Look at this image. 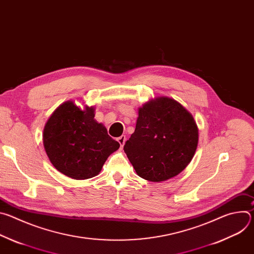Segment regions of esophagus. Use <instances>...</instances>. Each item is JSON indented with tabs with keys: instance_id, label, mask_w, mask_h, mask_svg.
Masks as SVG:
<instances>
[{
	"instance_id": "34e87169",
	"label": "esophagus",
	"mask_w": 254,
	"mask_h": 254,
	"mask_svg": "<svg viewBox=\"0 0 254 254\" xmlns=\"http://www.w3.org/2000/svg\"><path fill=\"white\" fill-rule=\"evenodd\" d=\"M126 135H122V136H120V137H118V141L120 142V144H121V148H123L124 147V144H125V142H126Z\"/></svg>"
}]
</instances>
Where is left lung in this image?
<instances>
[{"instance_id":"obj_1","label":"left lung","mask_w":254,"mask_h":254,"mask_svg":"<svg viewBox=\"0 0 254 254\" xmlns=\"http://www.w3.org/2000/svg\"><path fill=\"white\" fill-rule=\"evenodd\" d=\"M198 136L193 116L175 99L161 96L138 108L134 132L124 150L140 178L163 182L189 165Z\"/></svg>"}]
</instances>
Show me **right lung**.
I'll return each mask as SVG.
<instances>
[{
  "label": "right lung",
  "instance_id": "obj_1",
  "mask_svg": "<svg viewBox=\"0 0 254 254\" xmlns=\"http://www.w3.org/2000/svg\"><path fill=\"white\" fill-rule=\"evenodd\" d=\"M45 152L60 173L74 180L96 176L120 143L94 120V107L81 110L73 101L59 105L43 130Z\"/></svg>",
  "mask_w": 254,
  "mask_h": 254
}]
</instances>
